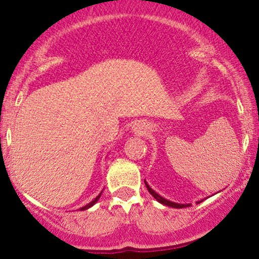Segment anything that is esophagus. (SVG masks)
<instances>
[{"mask_svg":"<svg viewBox=\"0 0 259 259\" xmlns=\"http://www.w3.org/2000/svg\"><path fill=\"white\" fill-rule=\"evenodd\" d=\"M134 132L136 134H140V135H145L148 132V127L145 123H138L134 126Z\"/></svg>","mask_w":259,"mask_h":259,"instance_id":"34e87169","label":"esophagus"}]
</instances>
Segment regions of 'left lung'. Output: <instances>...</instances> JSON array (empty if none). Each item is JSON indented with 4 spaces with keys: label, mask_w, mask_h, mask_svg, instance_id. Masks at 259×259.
<instances>
[{
    "label": "left lung",
    "mask_w": 259,
    "mask_h": 259,
    "mask_svg": "<svg viewBox=\"0 0 259 259\" xmlns=\"http://www.w3.org/2000/svg\"><path fill=\"white\" fill-rule=\"evenodd\" d=\"M145 185H146L148 192H150V194L152 195L153 197H154V200H157V201L159 202V203L164 204V206H168V207H171V208H185V207H190V206H191V203H185V204H184V203H175V202H171V201L167 200V198L162 197V196L157 194V192L154 191V190L151 189L150 185H148V184L146 183V180H145ZM202 201H203V200L197 201V202H196V203H201Z\"/></svg>",
    "instance_id": "obj_1"
}]
</instances>
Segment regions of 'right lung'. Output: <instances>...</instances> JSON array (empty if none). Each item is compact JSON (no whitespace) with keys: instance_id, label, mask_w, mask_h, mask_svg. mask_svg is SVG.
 <instances>
[{"instance_id":"1","label":"right lung","mask_w":259,"mask_h":259,"mask_svg":"<svg viewBox=\"0 0 259 259\" xmlns=\"http://www.w3.org/2000/svg\"><path fill=\"white\" fill-rule=\"evenodd\" d=\"M101 194H102V192H100V195H99V196H97V197H96V198H95V200H94V201H91V202H90V203H88V204H86V206H84V207H81V208H80V210H85V209H89V208H90V207H92V206H94V204H95V203H96V202L100 200V197H101Z\"/></svg>"}]
</instances>
